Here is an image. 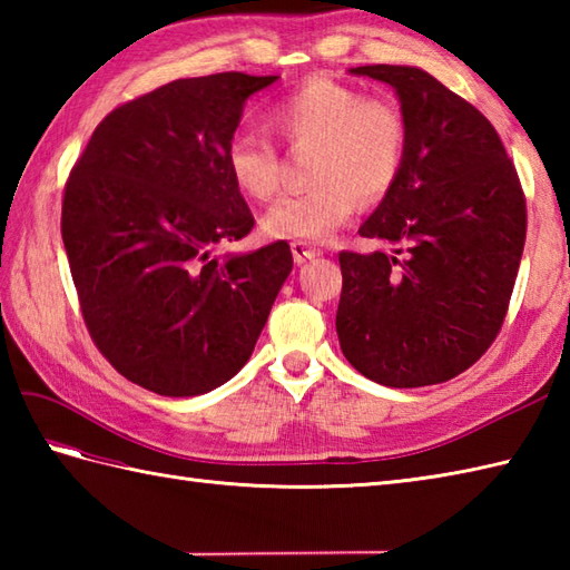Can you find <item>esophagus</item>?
<instances>
[{"label": "esophagus", "instance_id": "34e87169", "mask_svg": "<svg viewBox=\"0 0 570 570\" xmlns=\"http://www.w3.org/2000/svg\"><path fill=\"white\" fill-rule=\"evenodd\" d=\"M292 254H294V262H296V264H304V262H311V259L321 257L323 252L316 249V247L306 245V242H292Z\"/></svg>", "mask_w": 570, "mask_h": 570}]
</instances>
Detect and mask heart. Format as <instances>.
Segmentation results:
<instances>
[{
  "label": "heart",
  "instance_id": "obj_1",
  "mask_svg": "<svg viewBox=\"0 0 570 570\" xmlns=\"http://www.w3.org/2000/svg\"><path fill=\"white\" fill-rule=\"evenodd\" d=\"M269 122L292 149H311L316 186L284 196L264 215V233L278 239L325 242L355 215L357 205L384 200L404 171L409 127L399 105L367 98L355 85L313 76L278 100ZM225 168L252 200L274 198L284 180L282 154L257 131L227 141Z\"/></svg>",
  "mask_w": 570,
  "mask_h": 570
}]
</instances>
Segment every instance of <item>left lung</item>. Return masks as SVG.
<instances>
[{
	"label": "left lung",
	"instance_id": "1",
	"mask_svg": "<svg viewBox=\"0 0 570 570\" xmlns=\"http://www.w3.org/2000/svg\"><path fill=\"white\" fill-rule=\"evenodd\" d=\"M350 72L396 90L409 147L399 184L360 227L394 254L341 252L343 355L396 390L448 382L502 328L527 237L522 184L488 117L426 70Z\"/></svg>",
	"mask_w": 570,
	"mask_h": 570
}]
</instances>
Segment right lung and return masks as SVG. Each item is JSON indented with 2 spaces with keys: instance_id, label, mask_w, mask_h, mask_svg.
I'll return each mask as SVG.
<instances>
[{
  "instance_id": "add662e5",
  "label": "right lung",
  "mask_w": 570,
  "mask_h": 570,
  "mask_svg": "<svg viewBox=\"0 0 570 570\" xmlns=\"http://www.w3.org/2000/svg\"><path fill=\"white\" fill-rule=\"evenodd\" d=\"M276 76L180 78L107 115L72 166L60 235L85 325L110 365L161 396L245 367L292 249H213L254 227L225 168L249 95Z\"/></svg>"
}]
</instances>
